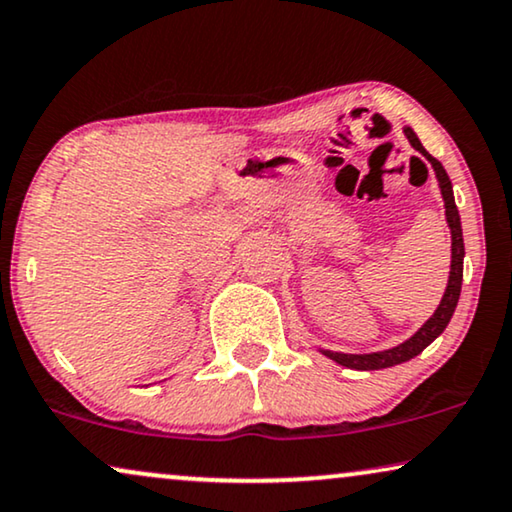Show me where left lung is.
<instances>
[{
    "instance_id": "obj_1",
    "label": "left lung",
    "mask_w": 512,
    "mask_h": 512,
    "mask_svg": "<svg viewBox=\"0 0 512 512\" xmlns=\"http://www.w3.org/2000/svg\"><path fill=\"white\" fill-rule=\"evenodd\" d=\"M403 131L407 135V140H410V145L417 149L419 154L426 156L428 163H431L433 170H435V177H438L442 201H445V217H447L449 231H452V269H449L447 290L440 299L438 309H435L433 316L428 318L426 323L421 325L410 339H407V342L393 346V349L374 351V353H339V351H325L323 349V356L335 360V363L344 365V367H351V370H384V367L407 363V360L419 356V353L424 351L426 346L433 342V339H438L442 332H445V327H447L449 320H452V313H454L456 302H459V295H461L463 255H466V250H463L461 217H459V210H456V203H454L452 180H449V175L445 173V168H442V163L435 159V156L426 152L424 145H421L419 138H417V133H414L410 126H405Z\"/></svg>"
}]
</instances>
